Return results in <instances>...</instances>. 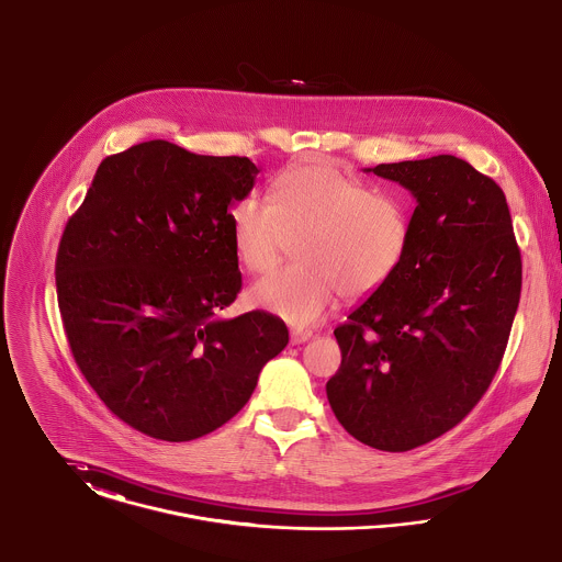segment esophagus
Instances as JSON below:
<instances>
[{
    "label": "esophagus",
    "mask_w": 562,
    "mask_h": 562,
    "mask_svg": "<svg viewBox=\"0 0 562 562\" xmlns=\"http://www.w3.org/2000/svg\"><path fill=\"white\" fill-rule=\"evenodd\" d=\"M312 338V331L307 329H291V345H303Z\"/></svg>",
    "instance_id": "esophagus-1"
}]
</instances>
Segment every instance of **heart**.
I'll list each match as a JSON object with an SVG mask.
<instances>
[{"instance_id":"heart-1","label":"heart","mask_w":562,"mask_h":562,"mask_svg":"<svg viewBox=\"0 0 562 562\" xmlns=\"http://www.w3.org/2000/svg\"><path fill=\"white\" fill-rule=\"evenodd\" d=\"M228 222L233 248L252 273L271 271L297 244V267L262 278L248 293L252 305L295 327L318 323L340 293L355 302L381 291L411 244L402 199L325 162L284 171L271 201L241 196Z\"/></svg>"}]
</instances>
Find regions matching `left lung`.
I'll return each mask as SVG.
<instances>
[{
  "instance_id": "obj_1",
  "label": "left lung",
  "mask_w": 562,
  "mask_h": 562,
  "mask_svg": "<svg viewBox=\"0 0 562 562\" xmlns=\"http://www.w3.org/2000/svg\"><path fill=\"white\" fill-rule=\"evenodd\" d=\"M406 188L417 207L395 276L348 314L327 400L346 432L408 451L458 426L505 355L521 259L501 186L456 156L363 169Z\"/></svg>"
}]
</instances>
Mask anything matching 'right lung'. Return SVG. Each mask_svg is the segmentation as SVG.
<instances>
[{"label": "right lung", "mask_w": 562, "mask_h": 562, "mask_svg": "<svg viewBox=\"0 0 562 562\" xmlns=\"http://www.w3.org/2000/svg\"><path fill=\"white\" fill-rule=\"evenodd\" d=\"M259 169L147 140L102 160L55 260L66 338L87 383L130 428L183 442L250 400L289 345L262 310L222 318L241 291L228 212Z\"/></svg>", "instance_id": "add662e5"}]
</instances>
